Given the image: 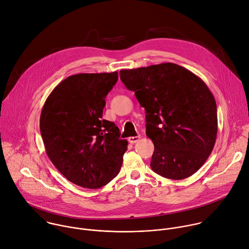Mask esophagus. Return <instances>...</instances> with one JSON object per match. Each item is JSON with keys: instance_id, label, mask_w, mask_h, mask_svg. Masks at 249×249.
Wrapping results in <instances>:
<instances>
[{"instance_id": "1", "label": "esophagus", "mask_w": 249, "mask_h": 249, "mask_svg": "<svg viewBox=\"0 0 249 249\" xmlns=\"http://www.w3.org/2000/svg\"><path fill=\"white\" fill-rule=\"evenodd\" d=\"M140 139H141V136H136V137H130V138L128 139V141H129V142H131V143H135V142H137Z\"/></svg>"}]
</instances>
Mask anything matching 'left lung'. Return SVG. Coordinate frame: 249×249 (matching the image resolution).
Masks as SVG:
<instances>
[{
    "instance_id": "8db88e82",
    "label": "left lung",
    "mask_w": 249,
    "mask_h": 249,
    "mask_svg": "<svg viewBox=\"0 0 249 249\" xmlns=\"http://www.w3.org/2000/svg\"><path fill=\"white\" fill-rule=\"evenodd\" d=\"M126 88L145 110V134L154 144L150 167L182 180L195 174L213 150L217 107L205 83L175 63L120 70Z\"/></svg>"
}]
</instances>
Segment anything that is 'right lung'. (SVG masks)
Segmentation results:
<instances>
[{"label":"right lung","mask_w":249,"mask_h":249,"mask_svg":"<svg viewBox=\"0 0 249 249\" xmlns=\"http://www.w3.org/2000/svg\"><path fill=\"white\" fill-rule=\"evenodd\" d=\"M118 72L80 73L53 90L43 107L40 131L47 155L71 183L99 189L114 179L127 140L113 122L103 119L106 97Z\"/></svg>","instance_id":"add662e5"}]
</instances>
